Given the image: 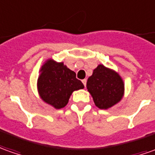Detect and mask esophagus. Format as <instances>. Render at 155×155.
<instances>
[{
    "label": "esophagus",
    "instance_id": "34e87169",
    "mask_svg": "<svg viewBox=\"0 0 155 155\" xmlns=\"http://www.w3.org/2000/svg\"><path fill=\"white\" fill-rule=\"evenodd\" d=\"M82 82H83V84H84V87H86V84H87V79L82 80Z\"/></svg>",
    "mask_w": 155,
    "mask_h": 155
}]
</instances>
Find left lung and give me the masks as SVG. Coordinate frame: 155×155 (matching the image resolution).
I'll list each match as a JSON object with an SVG mask.
<instances>
[{
  "mask_svg": "<svg viewBox=\"0 0 155 155\" xmlns=\"http://www.w3.org/2000/svg\"><path fill=\"white\" fill-rule=\"evenodd\" d=\"M87 89L98 108L107 110L123 98L125 84L116 71L100 64L87 82Z\"/></svg>",
  "mask_w": 155,
  "mask_h": 155,
  "instance_id": "1",
  "label": "left lung"
}]
</instances>
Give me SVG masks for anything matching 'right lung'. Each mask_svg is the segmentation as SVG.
<instances>
[{"instance_id":"1","label":"right lung","mask_w":155,"mask_h":155,"mask_svg":"<svg viewBox=\"0 0 155 155\" xmlns=\"http://www.w3.org/2000/svg\"><path fill=\"white\" fill-rule=\"evenodd\" d=\"M37 80L39 97L55 109H61L68 103L72 92L83 89L84 85L76 78V73L64 65L48 59L40 68Z\"/></svg>"}]
</instances>
